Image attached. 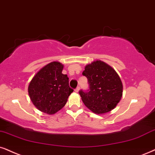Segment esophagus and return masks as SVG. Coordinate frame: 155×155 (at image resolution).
<instances>
[{"label":"esophagus","instance_id":"obj_1","mask_svg":"<svg viewBox=\"0 0 155 155\" xmlns=\"http://www.w3.org/2000/svg\"><path fill=\"white\" fill-rule=\"evenodd\" d=\"M79 89H80V88H79V87H78L77 88H76V89H75V91L76 92H79Z\"/></svg>","mask_w":155,"mask_h":155}]
</instances>
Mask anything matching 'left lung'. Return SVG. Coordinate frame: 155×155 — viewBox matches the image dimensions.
I'll return each mask as SVG.
<instances>
[{
	"label": "left lung",
	"mask_w": 155,
	"mask_h": 155,
	"mask_svg": "<svg viewBox=\"0 0 155 155\" xmlns=\"http://www.w3.org/2000/svg\"><path fill=\"white\" fill-rule=\"evenodd\" d=\"M88 79L89 89L79 91L81 100L88 109L97 114L111 111L119 102L123 85L112 67L101 61L87 64L82 73Z\"/></svg>",
	"instance_id": "obj_1"
}]
</instances>
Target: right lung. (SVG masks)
Returning <instances> with one entry per match:
<instances>
[{
    "label": "right lung",
    "mask_w": 155,
    "mask_h": 155,
    "mask_svg": "<svg viewBox=\"0 0 155 155\" xmlns=\"http://www.w3.org/2000/svg\"><path fill=\"white\" fill-rule=\"evenodd\" d=\"M63 68L60 62H51L41 68L29 84L31 100L42 112L54 114L65 106L74 91L69 87L67 75L62 74Z\"/></svg>",
    "instance_id": "add662e5"
}]
</instances>
